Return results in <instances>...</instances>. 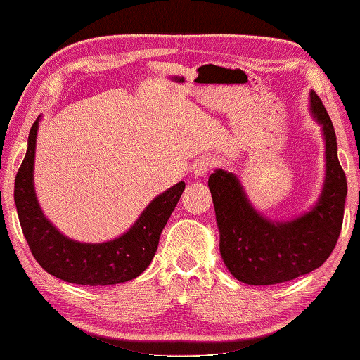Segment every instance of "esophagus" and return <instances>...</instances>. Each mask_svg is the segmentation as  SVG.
<instances>
[{"label":"esophagus","mask_w":360,"mask_h":360,"mask_svg":"<svg viewBox=\"0 0 360 360\" xmlns=\"http://www.w3.org/2000/svg\"><path fill=\"white\" fill-rule=\"evenodd\" d=\"M218 165V160L211 155H202L195 160L193 163V174L195 176H205L210 169H213Z\"/></svg>","instance_id":"34e87169"}]
</instances>
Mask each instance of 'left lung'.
I'll return each mask as SVG.
<instances>
[{
    "instance_id": "8db88e82",
    "label": "left lung",
    "mask_w": 360,
    "mask_h": 360,
    "mask_svg": "<svg viewBox=\"0 0 360 360\" xmlns=\"http://www.w3.org/2000/svg\"><path fill=\"white\" fill-rule=\"evenodd\" d=\"M314 117L323 127L327 174L319 203L290 222H271L256 213L232 173L210 176L219 227V250L227 269L248 285L293 281L321 267L332 255L343 226L346 174L336 155L333 123L319 96L311 93Z\"/></svg>"
}]
</instances>
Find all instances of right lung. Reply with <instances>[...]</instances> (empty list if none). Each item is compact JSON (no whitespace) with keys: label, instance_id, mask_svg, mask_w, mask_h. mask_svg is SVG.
Wrapping results in <instances>:
<instances>
[{"label":"right lung","instance_id":"add662e5","mask_svg":"<svg viewBox=\"0 0 360 360\" xmlns=\"http://www.w3.org/2000/svg\"><path fill=\"white\" fill-rule=\"evenodd\" d=\"M38 120L28 134V149L15 176L14 202L20 227L33 258L44 271L60 281L99 287L136 278L147 269L158 248L163 227L186 189L179 182L153 198L139 219L122 237L105 243L70 240L44 218L33 189Z\"/></svg>","mask_w":360,"mask_h":360}]
</instances>
